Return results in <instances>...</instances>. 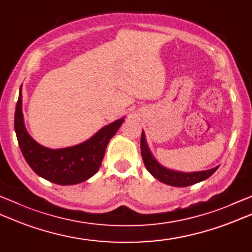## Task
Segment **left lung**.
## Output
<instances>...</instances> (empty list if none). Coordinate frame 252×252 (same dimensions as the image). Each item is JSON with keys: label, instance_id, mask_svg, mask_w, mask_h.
<instances>
[{"label": "left lung", "instance_id": "left-lung-1", "mask_svg": "<svg viewBox=\"0 0 252 252\" xmlns=\"http://www.w3.org/2000/svg\"><path fill=\"white\" fill-rule=\"evenodd\" d=\"M141 154L146 169L150 171V174L157 180L162 182V184L169 185L172 187H188L194 184H198V182L208 179L209 177L213 175L219 168L218 166L209 170L193 172H184L167 168V167L159 164V162L155 159V157L153 156L150 147L147 145L144 131H142L141 136Z\"/></svg>", "mask_w": 252, "mask_h": 252}]
</instances>
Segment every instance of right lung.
<instances>
[{
    "instance_id": "right-lung-1",
    "label": "right lung",
    "mask_w": 252,
    "mask_h": 252,
    "mask_svg": "<svg viewBox=\"0 0 252 252\" xmlns=\"http://www.w3.org/2000/svg\"><path fill=\"white\" fill-rule=\"evenodd\" d=\"M22 86L15 109L14 126L21 151L27 164L48 181L61 186L77 185L96 174L105 156L111 137L125 122V118L113 121L81 144L65 149H49L34 141L24 123Z\"/></svg>"
}]
</instances>
